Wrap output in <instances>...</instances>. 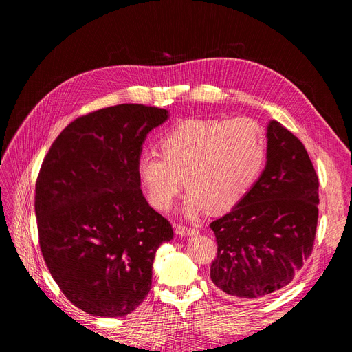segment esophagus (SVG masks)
<instances>
[{
  "label": "esophagus",
  "instance_id": "1",
  "mask_svg": "<svg viewBox=\"0 0 352 352\" xmlns=\"http://www.w3.org/2000/svg\"><path fill=\"white\" fill-rule=\"evenodd\" d=\"M198 232L199 230L195 226H188V225H177L176 226V233H179L180 236H194Z\"/></svg>",
  "mask_w": 352,
  "mask_h": 352
}]
</instances>
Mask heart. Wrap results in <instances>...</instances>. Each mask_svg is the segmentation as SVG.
<instances>
[{"mask_svg": "<svg viewBox=\"0 0 352 352\" xmlns=\"http://www.w3.org/2000/svg\"><path fill=\"white\" fill-rule=\"evenodd\" d=\"M158 154H142L136 170L151 204L168 210L184 185L189 214L225 211L242 201L265 162L261 126L248 117L185 120L158 140Z\"/></svg>", "mask_w": 352, "mask_h": 352, "instance_id": "obj_1", "label": "heart"}]
</instances>
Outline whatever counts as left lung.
Listing matches in <instances>:
<instances>
[{
	"label": "left lung",
	"mask_w": 352,
	"mask_h": 352,
	"mask_svg": "<svg viewBox=\"0 0 352 352\" xmlns=\"http://www.w3.org/2000/svg\"><path fill=\"white\" fill-rule=\"evenodd\" d=\"M318 177L305 146L279 122L267 129V164L226 216L210 276L232 300H258L289 285L314 248Z\"/></svg>",
	"instance_id": "obj_1"
}]
</instances>
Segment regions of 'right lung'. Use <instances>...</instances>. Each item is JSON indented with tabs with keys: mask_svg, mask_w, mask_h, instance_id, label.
<instances>
[{
	"mask_svg": "<svg viewBox=\"0 0 352 352\" xmlns=\"http://www.w3.org/2000/svg\"><path fill=\"white\" fill-rule=\"evenodd\" d=\"M164 109L120 104L65 127L42 162L35 214L42 257L82 311L123 317L151 289L153 261L173 238L150 207L136 163L142 142L167 120Z\"/></svg>",
	"mask_w": 352,
	"mask_h": 352,
	"instance_id": "1",
	"label": "right lung"
}]
</instances>
